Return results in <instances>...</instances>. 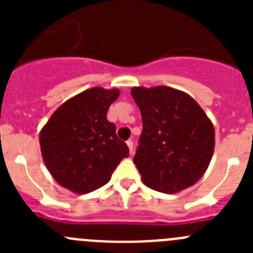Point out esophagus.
Returning <instances> with one entry per match:
<instances>
[{
  "instance_id": "34e87169",
  "label": "esophagus",
  "mask_w": 253,
  "mask_h": 253,
  "mask_svg": "<svg viewBox=\"0 0 253 253\" xmlns=\"http://www.w3.org/2000/svg\"><path fill=\"white\" fill-rule=\"evenodd\" d=\"M126 146H128L130 154L133 153V140H126Z\"/></svg>"
}]
</instances>
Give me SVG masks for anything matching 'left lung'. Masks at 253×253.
I'll list each match as a JSON object with an SVG mask.
<instances>
[{
  "instance_id": "obj_1",
  "label": "left lung",
  "mask_w": 253,
  "mask_h": 253,
  "mask_svg": "<svg viewBox=\"0 0 253 253\" xmlns=\"http://www.w3.org/2000/svg\"><path fill=\"white\" fill-rule=\"evenodd\" d=\"M143 131L134 163L143 182L165 194L193 186L207 171L215 146L211 120L184 91L133 87Z\"/></svg>"
}]
</instances>
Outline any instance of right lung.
I'll list each match as a JSON object with an SVG mask.
<instances>
[{
    "mask_svg": "<svg viewBox=\"0 0 253 253\" xmlns=\"http://www.w3.org/2000/svg\"><path fill=\"white\" fill-rule=\"evenodd\" d=\"M118 88L92 87L73 96L51 114L39 135L40 151L51 177L82 195L104 186L129 148L107 120Z\"/></svg>",
    "mask_w": 253,
    "mask_h": 253,
    "instance_id": "right-lung-1",
    "label": "right lung"
}]
</instances>
